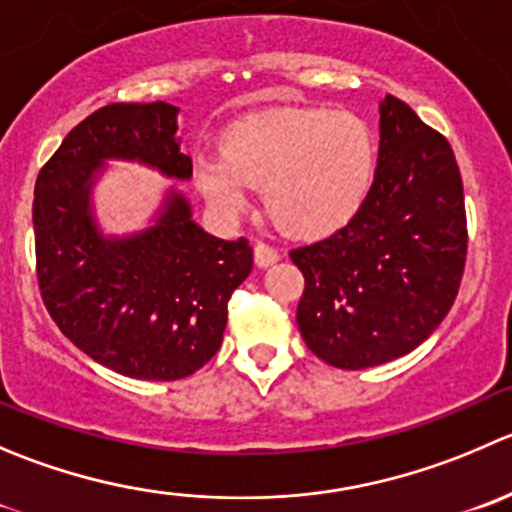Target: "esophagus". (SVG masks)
Wrapping results in <instances>:
<instances>
[{
    "mask_svg": "<svg viewBox=\"0 0 512 512\" xmlns=\"http://www.w3.org/2000/svg\"><path fill=\"white\" fill-rule=\"evenodd\" d=\"M280 260V252L275 250L272 245H267V242H255V262L260 267H270L275 265V262Z\"/></svg>",
    "mask_w": 512,
    "mask_h": 512,
    "instance_id": "34e87169",
    "label": "esophagus"
}]
</instances>
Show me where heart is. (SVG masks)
Masks as SVG:
<instances>
[{"instance_id": "b5f03b06", "label": "heart", "mask_w": 512, "mask_h": 512, "mask_svg": "<svg viewBox=\"0 0 512 512\" xmlns=\"http://www.w3.org/2000/svg\"><path fill=\"white\" fill-rule=\"evenodd\" d=\"M377 162L375 135L347 109H285L232 124L222 155L197 157V190L237 215L250 187H265L272 220L297 237L340 230L365 202Z\"/></svg>"}]
</instances>
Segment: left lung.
I'll return each instance as SVG.
<instances>
[{
    "instance_id": "obj_1",
    "label": "left lung",
    "mask_w": 512,
    "mask_h": 512,
    "mask_svg": "<svg viewBox=\"0 0 512 512\" xmlns=\"http://www.w3.org/2000/svg\"><path fill=\"white\" fill-rule=\"evenodd\" d=\"M468 252L453 147L398 97L380 104V155L360 210L295 247L305 277L297 327L327 365L362 370L408 355L453 307Z\"/></svg>"
}]
</instances>
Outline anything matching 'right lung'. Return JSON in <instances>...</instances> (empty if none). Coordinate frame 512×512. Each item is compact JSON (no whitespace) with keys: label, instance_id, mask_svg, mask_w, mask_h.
<instances>
[{"label":"right lung","instance_id":"right-lung-1","mask_svg":"<svg viewBox=\"0 0 512 512\" xmlns=\"http://www.w3.org/2000/svg\"><path fill=\"white\" fill-rule=\"evenodd\" d=\"M177 107L117 102L74 127L34 185L37 282L59 330L92 360L137 380H180L222 345L227 302L252 270L245 237L220 240L170 192L160 217L132 237H104L89 212L104 160H137L190 180Z\"/></svg>","mask_w":512,"mask_h":512}]
</instances>
